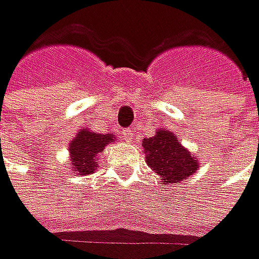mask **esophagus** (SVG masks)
Wrapping results in <instances>:
<instances>
[{
    "label": "esophagus",
    "mask_w": 259,
    "mask_h": 259,
    "mask_svg": "<svg viewBox=\"0 0 259 259\" xmlns=\"http://www.w3.org/2000/svg\"><path fill=\"white\" fill-rule=\"evenodd\" d=\"M122 140L125 143H132L134 141V131H132V128H125V131L122 132Z\"/></svg>",
    "instance_id": "1"
}]
</instances>
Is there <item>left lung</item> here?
<instances>
[{
  "label": "left lung",
  "mask_w": 259,
  "mask_h": 259,
  "mask_svg": "<svg viewBox=\"0 0 259 259\" xmlns=\"http://www.w3.org/2000/svg\"><path fill=\"white\" fill-rule=\"evenodd\" d=\"M141 146L146 162L167 185L181 184L199 170V159L179 143L178 135L165 128H158L155 137L144 138Z\"/></svg>",
  "instance_id": "1"
}]
</instances>
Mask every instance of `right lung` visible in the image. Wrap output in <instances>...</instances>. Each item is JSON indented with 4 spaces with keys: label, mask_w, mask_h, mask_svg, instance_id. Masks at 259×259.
<instances>
[{
    "label": "right lung",
    "mask_w": 259,
    "mask_h": 259,
    "mask_svg": "<svg viewBox=\"0 0 259 259\" xmlns=\"http://www.w3.org/2000/svg\"><path fill=\"white\" fill-rule=\"evenodd\" d=\"M113 134H97L88 127L77 132L75 138L69 143V165L71 171L77 176H88L98 167V158L104 147L113 144Z\"/></svg>",
    "instance_id": "add662e5"
}]
</instances>
